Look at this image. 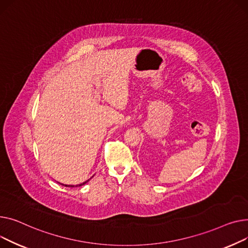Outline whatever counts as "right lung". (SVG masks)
I'll return each mask as SVG.
<instances>
[{
    "instance_id": "1",
    "label": "right lung",
    "mask_w": 248,
    "mask_h": 248,
    "mask_svg": "<svg viewBox=\"0 0 248 248\" xmlns=\"http://www.w3.org/2000/svg\"><path fill=\"white\" fill-rule=\"evenodd\" d=\"M88 181H86V182H84V183H82V184H79V186H82V185H84L85 183H87ZM62 185H64V184H62ZM65 186H67V187H73V185H65ZM76 186H78V185H76Z\"/></svg>"
}]
</instances>
